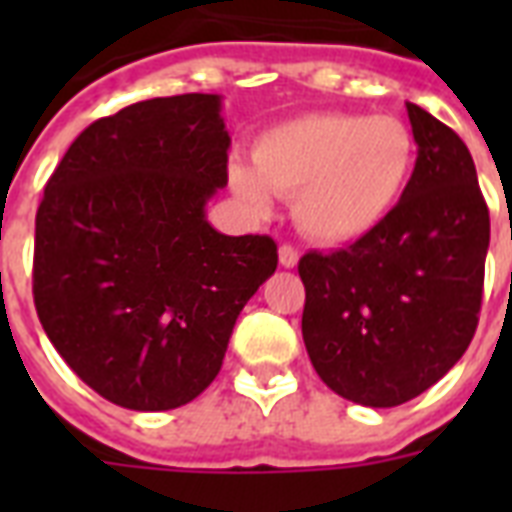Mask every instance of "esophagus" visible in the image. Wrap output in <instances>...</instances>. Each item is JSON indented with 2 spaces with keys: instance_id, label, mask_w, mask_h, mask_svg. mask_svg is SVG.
Wrapping results in <instances>:
<instances>
[{
  "instance_id": "34e87169",
  "label": "esophagus",
  "mask_w": 512,
  "mask_h": 512,
  "mask_svg": "<svg viewBox=\"0 0 512 512\" xmlns=\"http://www.w3.org/2000/svg\"><path fill=\"white\" fill-rule=\"evenodd\" d=\"M297 260H300L297 249L292 247V244H281V247H279V263L284 265V268H295Z\"/></svg>"
}]
</instances>
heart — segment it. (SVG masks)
<instances>
[{"label":"heart","instance_id":"obj_1","mask_svg":"<svg viewBox=\"0 0 512 512\" xmlns=\"http://www.w3.org/2000/svg\"><path fill=\"white\" fill-rule=\"evenodd\" d=\"M414 156V135L398 116L319 111L265 130L252 148L255 170L233 164L231 185L255 212L271 207V193L295 199L297 228L316 244L342 247L388 220Z\"/></svg>","mask_w":512,"mask_h":512}]
</instances>
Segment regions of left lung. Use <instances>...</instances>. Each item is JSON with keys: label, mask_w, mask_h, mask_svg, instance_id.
I'll return each mask as SVG.
<instances>
[{"label": "left lung", "mask_w": 512, "mask_h": 512, "mask_svg": "<svg viewBox=\"0 0 512 512\" xmlns=\"http://www.w3.org/2000/svg\"><path fill=\"white\" fill-rule=\"evenodd\" d=\"M417 162L404 199L350 247L303 255V340L353 404L398 406L436 385L476 335L489 207L460 135L406 103Z\"/></svg>", "instance_id": "1"}]
</instances>
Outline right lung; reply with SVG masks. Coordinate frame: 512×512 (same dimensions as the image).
Returning <instances> with one entry per match:
<instances>
[{"label":"right lung","mask_w":512,"mask_h":512,"mask_svg":"<svg viewBox=\"0 0 512 512\" xmlns=\"http://www.w3.org/2000/svg\"><path fill=\"white\" fill-rule=\"evenodd\" d=\"M228 148L217 95L143 100L92 122L44 185L36 313L111 404L164 412L193 401L276 271L271 236H225L204 217L228 183Z\"/></svg>","instance_id":"add662e5"}]
</instances>
